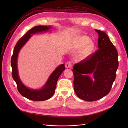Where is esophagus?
Instances as JSON below:
<instances>
[{
  "label": "esophagus",
  "instance_id": "obj_1",
  "mask_svg": "<svg viewBox=\"0 0 128 128\" xmlns=\"http://www.w3.org/2000/svg\"><path fill=\"white\" fill-rule=\"evenodd\" d=\"M72 66V63L70 61L67 62L65 63V67L66 68H71Z\"/></svg>",
  "mask_w": 128,
  "mask_h": 128
}]
</instances>
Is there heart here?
I'll return each instance as SVG.
<instances>
[{"instance_id":"1","label":"heart","mask_w":128,"mask_h":128,"mask_svg":"<svg viewBox=\"0 0 128 128\" xmlns=\"http://www.w3.org/2000/svg\"><path fill=\"white\" fill-rule=\"evenodd\" d=\"M74 46L76 48L82 47V55L84 57L88 55L94 47V44L92 41L86 36H81L74 43Z\"/></svg>"}]
</instances>
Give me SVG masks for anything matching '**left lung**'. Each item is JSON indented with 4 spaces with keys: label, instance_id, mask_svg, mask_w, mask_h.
<instances>
[{
    "label": "left lung",
    "instance_id": "1",
    "mask_svg": "<svg viewBox=\"0 0 128 128\" xmlns=\"http://www.w3.org/2000/svg\"><path fill=\"white\" fill-rule=\"evenodd\" d=\"M95 31L99 36V48L72 69L74 92L78 98L86 101L99 100L110 92L118 66L117 50L108 36L103 31ZM87 74H93L95 80Z\"/></svg>",
    "mask_w": 128,
    "mask_h": 128
}]
</instances>
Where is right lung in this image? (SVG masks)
<instances>
[{
  "instance_id": "right-lung-1",
  "label": "right lung",
  "mask_w": 128,
  "mask_h": 128,
  "mask_svg": "<svg viewBox=\"0 0 128 128\" xmlns=\"http://www.w3.org/2000/svg\"><path fill=\"white\" fill-rule=\"evenodd\" d=\"M51 26H37L29 30L26 33L18 40L16 44L12 57L11 58V66L12 68V76L17 85V88L20 94L25 98L36 101L46 100L50 98L54 95L58 78L65 70L64 64L59 65L50 75L44 86L40 90L30 89L26 87L21 82L18 74L17 67V59L18 54L21 48L25 44L27 41L32 36V34L48 31Z\"/></svg>"
}]
</instances>
